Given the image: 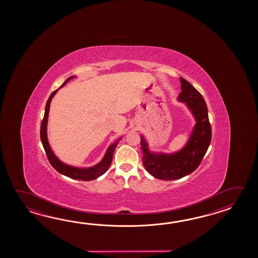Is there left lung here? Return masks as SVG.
<instances>
[{
	"instance_id": "1",
	"label": "left lung",
	"mask_w": 258,
	"mask_h": 258,
	"mask_svg": "<svg viewBox=\"0 0 258 258\" xmlns=\"http://www.w3.org/2000/svg\"><path fill=\"white\" fill-rule=\"evenodd\" d=\"M181 92L178 100L184 102L196 119V124L186 145L175 153H154L141 136L143 164L159 180H177L198 169L211 142V126L208 107L202 95L183 78H180Z\"/></svg>"
}]
</instances>
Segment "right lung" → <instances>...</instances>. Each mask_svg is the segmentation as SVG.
Masks as SVG:
<instances>
[{"label": "right lung", "mask_w": 258, "mask_h": 258, "mask_svg": "<svg viewBox=\"0 0 258 258\" xmlns=\"http://www.w3.org/2000/svg\"><path fill=\"white\" fill-rule=\"evenodd\" d=\"M75 77H76L75 76L68 77L66 82L60 86V88L61 87H63L66 83L70 81L71 79L75 78ZM57 91H58V89L53 91L51 95L49 96V99H48V101L46 103L43 120L41 121V126H40V139H41V143L43 145V148L45 149L46 155L48 157V159H49V163L54 168L55 170H57L58 172H60V174L67 176V177L72 178V179L81 180V181L95 180V179L99 178V176L104 174L105 172L109 169L110 163H111V160H112L113 152L115 150L116 146L118 145V143L121 140V137H120L112 145H110V147L107 149L106 153H105L104 158L102 159V160L99 163L95 165L93 167H90V168H77V167H73V166H70V165H67L66 163H63V162H61L60 159H58L53 154V152H52L51 148L49 147L48 137H47V123H48V117H49V106H50L51 99L54 97V95Z\"/></svg>", "instance_id": "obj_1"}]
</instances>
